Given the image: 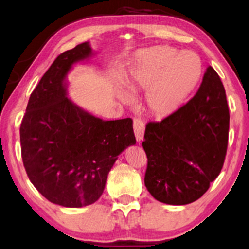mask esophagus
Listing matches in <instances>:
<instances>
[{
  "mask_svg": "<svg viewBox=\"0 0 249 249\" xmlns=\"http://www.w3.org/2000/svg\"><path fill=\"white\" fill-rule=\"evenodd\" d=\"M133 127H134L136 141L139 142L142 141L143 136H144V129H145L144 123H143L140 118H134V121H133Z\"/></svg>",
  "mask_w": 249,
  "mask_h": 249,
  "instance_id": "1",
  "label": "esophagus"
}]
</instances>
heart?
<instances>
[{"mask_svg":"<svg viewBox=\"0 0 249 249\" xmlns=\"http://www.w3.org/2000/svg\"><path fill=\"white\" fill-rule=\"evenodd\" d=\"M202 62L191 51L179 52L170 46H156L136 54L131 66L127 88L148 91L146 105L158 117H167L179 109L198 85ZM118 97L129 101L132 96L124 90Z\"/></svg>","mask_w":249,"mask_h":249,"instance_id":"obj_1","label":"heart"}]
</instances>
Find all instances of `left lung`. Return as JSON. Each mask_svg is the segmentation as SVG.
Returning <instances> with one entry per match:
<instances>
[{
    "label": "left lung",
    "instance_id": "left-lung-1",
    "mask_svg": "<svg viewBox=\"0 0 249 249\" xmlns=\"http://www.w3.org/2000/svg\"><path fill=\"white\" fill-rule=\"evenodd\" d=\"M229 108L218 73L208 66L195 96L159 123H148L142 146L144 184L157 201L185 205L219 176L229 134Z\"/></svg>",
    "mask_w": 249,
    "mask_h": 249
}]
</instances>
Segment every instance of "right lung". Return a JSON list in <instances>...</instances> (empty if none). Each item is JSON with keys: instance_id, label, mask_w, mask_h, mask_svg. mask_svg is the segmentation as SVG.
<instances>
[{"instance_id": "1", "label": "right lung", "mask_w": 249, "mask_h": 249, "mask_svg": "<svg viewBox=\"0 0 249 249\" xmlns=\"http://www.w3.org/2000/svg\"><path fill=\"white\" fill-rule=\"evenodd\" d=\"M96 54L89 41L56 57L30 94L20 126L28 177L48 201L82 208L99 199L118 156L135 136L131 118L104 121L68 97V74Z\"/></svg>"}]
</instances>
